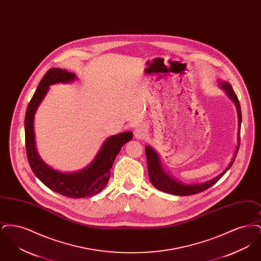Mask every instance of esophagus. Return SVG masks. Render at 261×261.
Masks as SVG:
<instances>
[{
  "label": "esophagus",
  "instance_id": "obj_1",
  "mask_svg": "<svg viewBox=\"0 0 261 261\" xmlns=\"http://www.w3.org/2000/svg\"><path fill=\"white\" fill-rule=\"evenodd\" d=\"M147 134H148V128H147V125L145 124L139 125L134 131V135L139 140L145 139L147 137Z\"/></svg>",
  "mask_w": 261,
  "mask_h": 261
}]
</instances>
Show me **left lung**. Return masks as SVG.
Listing matches in <instances>:
<instances>
[{
  "label": "left lung",
  "instance_id": "left-lung-1",
  "mask_svg": "<svg viewBox=\"0 0 261 261\" xmlns=\"http://www.w3.org/2000/svg\"><path fill=\"white\" fill-rule=\"evenodd\" d=\"M219 86L221 89H223L227 96L233 100V102L236 106L237 112H238V146H237L233 160L230 162L229 165L222 173L219 174L218 176H216L215 178L211 179L207 182H204L201 184H183L177 180H174L170 175H168L164 171L156 151L152 148H150L149 146H147L145 148V150H146V156H147V162H148L149 180L153 187H155L158 190L167 194L175 195V196H191V195L199 194L200 192L205 191L206 189L213 186L223 176L224 174L227 172V170L230 169V167L235 162L239 147H240V141H241L240 133H241V123H242V112H241L240 101L233 88L228 82H220Z\"/></svg>",
  "mask_w": 261,
  "mask_h": 261
}]
</instances>
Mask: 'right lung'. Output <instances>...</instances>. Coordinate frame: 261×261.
<instances>
[{"label": "right lung", "instance_id": "add662e5", "mask_svg": "<svg viewBox=\"0 0 261 261\" xmlns=\"http://www.w3.org/2000/svg\"><path fill=\"white\" fill-rule=\"evenodd\" d=\"M76 75L62 68H50L39 83L37 90L28 103L25 114V148L29 165L38 179L50 190L62 196L80 199L91 197L107 186L111 168L118 152L127 142L132 140L133 133L122 132L109 137L100 147L94 161L84 169L63 173L55 170L42 161L38 154L34 136V115L41 101L47 95L50 85L56 83H69L74 81Z\"/></svg>", "mask_w": 261, "mask_h": 261}]
</instances>
